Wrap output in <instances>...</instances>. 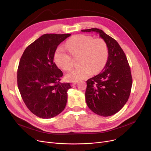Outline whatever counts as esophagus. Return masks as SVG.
<instances>
[{
    "label": "esophagus",
    "mask_w": 151,
    "mask_h": 151,
    "mask_svg": "<svg viewBox=\"0 0 151 151\" xmlns=\"http://www.w3.org/2000/svg\"><path fill=\"white\" fill-rule=\"evenodd\" d=\"M77 84V82H73L70 83V85H71L72 86H74V85H76Z\"/></svg>",
    "instance_id": "esophagus-1"
}]
</instances>
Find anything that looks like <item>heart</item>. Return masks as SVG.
I'll return each mask as SVG.
<instances>
[{
  "label": "heart",
  "instance_id": "heart-1",
  "mask_svg": "<svg viewBox=\"0 0 151 151\" xmlns=\"http://www.w3.org/2000/svg\"><path fill=\"white\" fill-rule=\"evenodd\" d=\"M69 54L77 57L76 68L70 69L66 74L68 81L76 82L89 77L92 71L96 74L104 67L108 57L107 46L101 38L93 39L84 35H75L66 42ZM63 47H58L54 54V61L58 66L65 70L72 66V58Z\"/></svg>",
  "mask_w": 151,
  "mask_h": 151
}]
</instances>
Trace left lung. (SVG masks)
<instances>
[{"instance_id":"1","label":"left lung","mask_w":151,"mask_h":151,"mask_svg":"<svg viewBox=\"0 0 151 151\" xmlns=\"http://www.w3.org/2000/svg\"><path fill=\"white\" fill-rule=\"evenodd\" d=\"M81 31L96 32L107 44V63L99 74L86 81L85 99L94 113L111 116L124 107L130 94L132 78L127 59L118 42L103 30L93 28Z\"/></svg>"}]
</instances>
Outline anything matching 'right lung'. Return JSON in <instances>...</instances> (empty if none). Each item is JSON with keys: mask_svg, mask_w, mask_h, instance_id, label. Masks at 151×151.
Instances as JSON below:
<instances>
[{"mask_svg": "<svg viewBox=\"0 0 151 151\" xmlns=\"http://www.w3.org/2000/svg\"><path fill=\"white\" fill-rule=\"evenodd\" d=\"M70 34H45L25 49L17 69V86L23 101L37 116L49 119L65 109L69 83L59 82L63 73L54 62L59 44Z\"/></svg>", "mask_w": 151, "mask_h": 151, "instance_id": "obj_1", "label": "right lung"}]
</instances>
